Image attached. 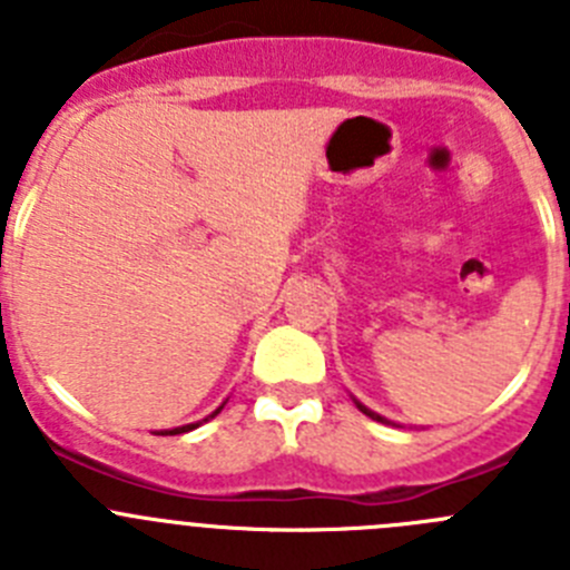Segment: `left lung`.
Returning <instances> with one entry per match:
<instances>
[{"mask_svg": "<svg viewBox=\"0 0 570 570\" xmlns=\"http://www.w3.org/2000/svg\"><path fill=\"white\" fill-rule=\"evenodd\" d=\"M354 405H357V407H360V411H363V413H365V416H371V419H374V422H382V424H393V428H402V424L391 422V419L380 416V413H374V411H371V407H365V405H363V402H360V399H354Z\"/></svg>", "mask_w": 570, "mask_h": 570, "instance_id": "left-lung-1", "label": "left lung"}]
</instances>
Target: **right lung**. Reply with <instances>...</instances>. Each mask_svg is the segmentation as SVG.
Returning <instances> with one entry per match:
<instances>
[{"instance_id": "add662e5", "label": "right lung", "mask_w": 570, "mask_h": 570, "mask_svg": "<svg viewBox=\"0 0 570 570\" xmlns=\"http://www.w3.org/2000/svg\"><path fill=\"white\" fill-rule=\"evenodd\" d=\"M222 407H225V402H222V405H219V407H216V411H213V413H210V416H207V419H213V416H219V413H222ZM207 419H202V422H207ZM202 422H194V424H183V428H171V430H159V433H157V435H179V433H188V430L199 428V424H202Z\"/></svg>"}]
</instances>
